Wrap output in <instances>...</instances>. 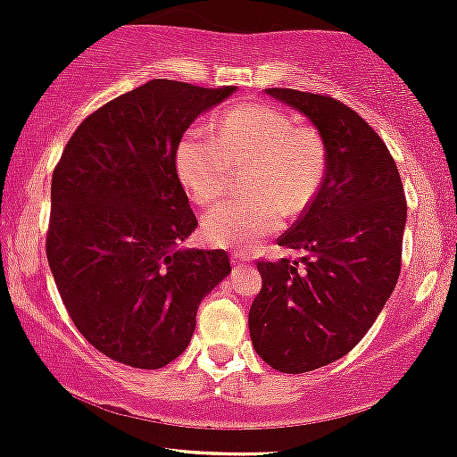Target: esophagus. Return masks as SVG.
Instances as JSON below:
<instances>
[{
  "label": "esophagus",
  "mask_w": 457,
  "mask_h": 457,
  "mask_svg": "<svg viewBox=\"0 0 457 457\" xmlns=\"http://www.w3.org/2000/svg\"><path fill=\"white\" fill-rule=\"evenodd\" d=\"M230 263H233L235 270H239V268H244V265H248L250 261L245 259L244 254H233V256H230Z\"/></svg>",
  "instance_id": "obj_1"
}]
</instances>
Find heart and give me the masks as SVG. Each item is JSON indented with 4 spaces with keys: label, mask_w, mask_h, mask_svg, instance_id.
I'll return each mask as SVG.
<instances>
[{
    "label": "heart",
    "mask_w": 457,
    "mask_h": 457,
    "mask_svg": "<svg viewBox=\"0 0 457 457\" xmlns=\"http://www.w3.org/2000/svg\"><path fill=\"white\" fill-rule=\"evenodd\" d=\"M174 166L194 203L224 196L233 170L250 166L245 198L220 203L204 215L203 235L215 245L250 250L276 233L285 215L304 213L324 186L328 153L321 136L265 104L237 105L207 125L187 127L174 151Z\"/></svg>",
    "instance_id": "b5f03b06"
}]
</instances>
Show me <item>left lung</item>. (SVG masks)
<instances>
[{
  "instance_id": "1",
  "label": "left lung",
  "mask_w": 457,
  "mask_h": 457,
  "mask_svg": "<svg viewBox=\"0 0 457 457\" xmlns=\"http://www.w3.org/2000/svg\"><path fill=\"white\" fill-rule=\"evenodd\" d=\"M320 131L328 166L315 203L278 237L302 261H259L263 285L248 312L256 353L283 373L339 361L367 335L402 270L406 196L382 137L328 95L268 88Z\"/></svg>"
}]
</instances>
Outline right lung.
<instances>
[{
  "mask_svg": "<svg viewBox=\"0 0 457 457\" xmlns=\"http://www.w3.org/2000/svg\"><path fill=\"white\" fill-rule=\"evenodd\" d=\"M235 86L153 79L84 118L51 177L47 261L77 330L112 361L162 369L181 356L224 250L181 248L198 220L174 151Z\"/></svg>",
  "mask_w": 457,
  "mask_h": 457,
  "instance_id": "add662e5",
  "label": "right lung"
}]
</instances>
